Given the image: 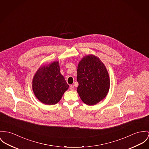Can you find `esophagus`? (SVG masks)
Wrapping results in <instances>:
<instances>
[{
	"label": "esophagus",
	"instance_id": "34e87169",
	"mask_svg": "<svg viewBox=\"0 0 149 149\" xmlns=\"http://www.w3.org/2000/svg\"><path fill=\"white\" fill-rule=\"evenodd\" d=\"M74 90H75L74 86H72V85H71V86H70V91H74Z\"/></svg>",
	"mask_w": 149,
	"mask_h": 149
}]
</instances>
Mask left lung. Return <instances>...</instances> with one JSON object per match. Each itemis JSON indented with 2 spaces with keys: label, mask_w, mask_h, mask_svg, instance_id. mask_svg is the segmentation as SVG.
I'll list each match as a JSON object with an SVG mask.
<instances>
[{
  "label": "left lung",
  "mask_w": 149,
  "mask_h": 149,
  "mask_svg": "<svg viewBox=\"0 0 149 149\" xmlns=\"http://www.w3.org/2000/svg\"><path fill=\"white\" fill-rule=\"evenodd\" d=\"M77 92L81 100L94 105L103 100L110 87V79L105 66L100 58L89 54L82 58L77 69Z\"/></svg>",
  "instance_id": "8db88e82"
}]
</instances>
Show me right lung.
Returning <instances> with one entry per match:
<instances>
[{"instance_id": "obj_1", "label": "right lung", "mask_w": 149, "mask_h": 149, "mask_svg": "<svg viewBox=\"0 0 149 149\" xmlns=\"http://www.w3.org/2000/svg\"><path fill=\"white\" fill-rule=\"evenodd\" d=\"M69 87L65 78L61 74L59 62L57 61L40 66L32 80V89L35 96L46 105L58 103Z\"/></svg>"}]
</instances>
